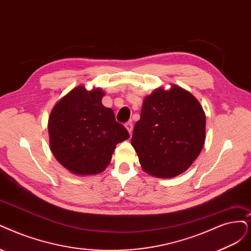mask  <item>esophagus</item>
<instances>
[{"label":"esophagus","instance_id":"34e87169","mask_svg":"<svg viewBox=\"0 0 251 251\" xmlns=\"http://www.w3.org/2000/svg\"><path fill=\"white\" fill-rule=\"evenodd\" d=\"M125 127H126V129L128 130L129 134L131 135V133H132V129H133V124H132V122H127V123L125 124Z\"/></svg>","mask_w":251,"mask_h":251}]
</instances>
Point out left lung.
<instances>
[{"label": "left lung", "instance_id": "left-lung-1", "mask_svg": "<svg viewBox=\"0 0 251 251\" xmlns=\"http://www.w3.org/2000/svg\"><path fill=\"white\" fill-rule=\"evenodd\" d=\"M205 140V111L191 93L172 85L145 97L131 145L147 174L177 177L198 158Z\"/></svg>", "mask_w": 251, "mask_h": 251}]
</instances>
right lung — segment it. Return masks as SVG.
I'll list each match as a JSON object with an SVG mask.
<instances>
[{
    "label": "right lung",
    "mask_w": 251,
    "mask_h": 251,
    "mask_svg": "<svg viewBox=\"0 0 251 251\" xmlns=\"http://www.w3.org/2000/svg\"><path fill=\"white\" fill-rule=\"evenodd\" d=\"M104 92L77 86L62 97L49 118L50 151L65 169L76 176L103 172L116 146L129 138L114 110L102 104Z\"/></svg>",
    "instance_id": "add662e5"
}]
</instances>
